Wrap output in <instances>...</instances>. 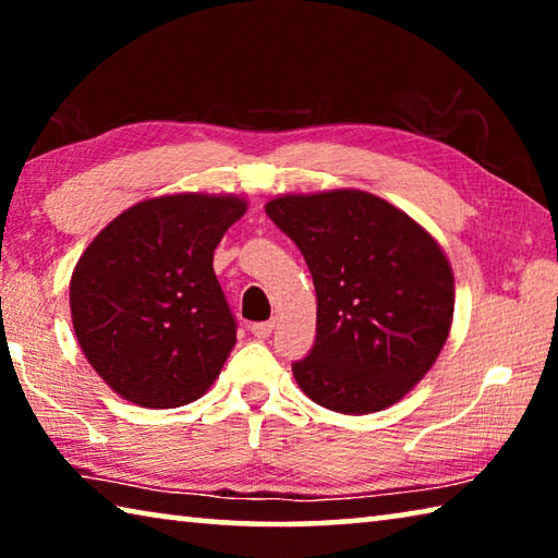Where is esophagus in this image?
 I'll return each instance as SVG.
<instances>
[{"label":"esophagus","mask_w":558,"mask_h":558,"mask_svg":"<svg viewBox=\"0 0 558 558\" xmlns=\"http://www.w3.org/2000/svg\"><path fill=\"white\" fill-rule=\"evenodd\" d=\"M272 327H276V323H272V319H268V323H253L248 329H251V335H253V337H258V339H268V337H270V332H272Z\"/></svg>","instance_id":"obj_1"}]
</instances>
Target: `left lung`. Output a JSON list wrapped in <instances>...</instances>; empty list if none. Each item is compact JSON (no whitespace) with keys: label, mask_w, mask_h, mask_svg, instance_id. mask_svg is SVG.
Segmentation results:
<instances>
[{"label":"left lung","mask_w":558,"mask_h":558,"mask_svg":"<svg viewBox=\"0 0 558 558\" xmlns=\"http://www.w3.org/2000/svg\"><path fill=\"white\" fill-rule=\"evenodd\" d=\"M266 214L313 272L317 339L292 364L307 399L364 415L401 401L446 344L456 280L438 241L359 189L282 194Z\"/></svg>","instance_id":"left-lung-1"}]
</instances>
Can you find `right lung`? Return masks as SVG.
Listing matches in <instances>:
<instances>
[{
  "label": "right lung",
  "mask_w": 558,
  "mask_h": 558,
  "mask_svg": "<svg viewBox=\"0 0 558 558\" xmlns=\"http://www.w3.org/2000/svg\"><path fill=\"white\" fill-rule=\"evenodd\" d=\"M248 202L167 194L112 219L71 276L73 332L112 391L143 409L199 399L235 344L214 251Z\"/></svg>",
  "instance_id": "1"
}]
</instances>
